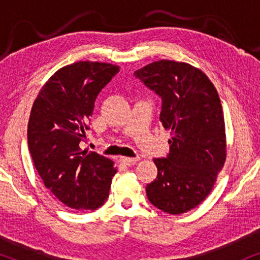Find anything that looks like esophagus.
Returning <instances> with one entry per match:
<instances>
[{"mask_svg":"<svg viewBox=\"0 0 260 260\" xmlns=\"http://www.w3.org/2000/svg\"><path fill=\"white\" fill-rule=\"evenodd\" d=\"M119 161L123 163V165H126V166H134L136 165V163L140 161V158L138 157H134V158H130V157H120Z\"/></svg>","mask_w":260,"mask_h":260,"instance_id":"esophagus-1","label":"esophagus"}]
</instances>
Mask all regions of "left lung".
<instances>
[{
  "label": "left lung",
  "mask_w": 260,
  "mask_h": 260,
  "mask_svg": "<svg viewBox=\"0 0 260 260\" xmlns=\"http://www.w3.org/2000/svg\"><path fill=\"white\" fill-rule=\"evenodd\" d=\"M134 76L162 99L159 120L173 136L167 157L154 158L158 173L147 197L169 214L186 213L211 193L226 159L219 94L202 71L186 62L159 60Z\"/></svg>",
  "instance_id": "left-lung-1"
}]
</instances>
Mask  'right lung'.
<instances>
[{
  "mask_svg": "<svg viewBox=\"0 0 260 260\" xmlns=\"http://www.w3.org/2000/svg\"><path fill=\"white\" fill-rule=\"evenodd\" d=\"M119 72L106 62L78 61L53 74L41 88L28 122V148L46 188L67 207L97 209L109 198L117 169L111 159L81 150L103 88Z\"/></svg>",
  "mask_w": 260,
  "mask_h": 260,
  "instance_id": "right-lung-1",
  "label": "right lung"
}]
</instances>
